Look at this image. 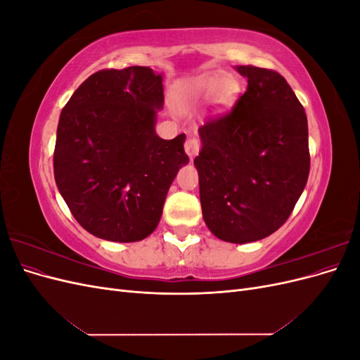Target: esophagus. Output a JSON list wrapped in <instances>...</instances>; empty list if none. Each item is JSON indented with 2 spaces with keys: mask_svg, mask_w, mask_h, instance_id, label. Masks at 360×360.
Instances as JSON below:
<instances>
[{
  "mask_svg": "<svg viewBox=\"0 0 360 360\" xmlns=\"http://www.w3.org/2000/svg\"><path fill=\"white\" fill-rule=\"evenodd\" d=\"M200 148H201V143L198 138H188L186 143H184V150H186V153L191 159L198 155Z\"/></svg>",
  "mask_w": 360,
  "mask_h": 360,
  "instance_id": "1",
  "label": "esophagus"
}]
</instances>
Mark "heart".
<instances>
[{"label":"heart","instance_id":"1","mask_svg":"<svg viewBox=\"0 0 360 360\" xmlns=\"http://www.w3.org/2000/svg\"><path fill=\"white\" fill-rule=\"evenodd\" d=\"M188 93L192 99H204V97L213 94V101L219 108H225L231 105L236 93H237V82L233 78L222 79L219 75L204 76V78L195 79L189 84Z\"/></svg>","mask_w":360,"mask_h":360}]
</instances>
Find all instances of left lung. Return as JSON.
Masks as SVG:
<instances>
[{
  "instance_id": "8db88e82",
  "label": "left lung",
  "mask_w": 360,
  "mask_h": 360,
  "mask_svg": "<svg viewBox=\"0 0 360 360\" xmlns=\"http://www.w3.org/2000/svg\"><path fill=\"white\" fill-rule=\"evenodd\" d=\"M248 89L200 127L202 217L230 243L257 242L285 224L309 176L308 120L284 76L237 66Z\"/></svg>"
}]
</instances>
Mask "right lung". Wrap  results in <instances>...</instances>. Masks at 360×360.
I'll return each instance as SVG.
<instances>
[{
    "label": "right lung",
    "instance_id": "1",
    "mask_svg": "<svg viewBox=\"0 0 360 360\" xmlns=\"http://www.w3.org/2000/svg\"><path fill=\"white\" fill-rule=\"evenodd\" d=\"M162 75L132 66L93 73L63 108L53 177L79 225L110 242H139L156 230L179 169L189 162L181 134L155 132Z\"/></svg>",
    "mask_w": 360,
    "mask_h": 360
}]
</instances>
